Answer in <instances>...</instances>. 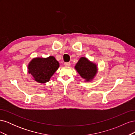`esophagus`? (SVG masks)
<instances>
[{"label": "esophagus", "mask_w": 135, "mask_h": 135, "mask_svg": "<svg viewBox=\"0 0 135 135\" xmlns=\"http://www.w3.org/2000/svg\"><path fill=\"white\" fill-rule=\"evenodd\" d=\"M64 65H65V66H70L71 64H70V62H65Z\"/></svg>", "instance_id": "1"}]
</instances>
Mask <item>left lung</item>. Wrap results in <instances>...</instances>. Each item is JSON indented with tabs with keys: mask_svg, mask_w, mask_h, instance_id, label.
Returning <instances> with one entry per match:
<instances>
[{
	"mask_svg": "<svg viewBox=\"0 0 135 135\" xmlns=\"http://www.w3.org/2000/svg\"><path fill=\"white\" fill-rule=\"evenodd\" d=\"M75 69L79 75L87 80H90L96 74V65L85 57H81L75 65Z\"/></svg>",
	"mask_w": 135,
	"mask_h": 135,
	"instance_id": "obj_1",
	"label": "left lung"
}]
</instances>
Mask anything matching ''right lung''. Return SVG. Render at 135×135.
Here are the masks:
<instances>
[{
    "mask_svg": "<svg viewBox=\"0 0 135 135\" xmlns=\"http://www.w3.org/2000/svg\"><path fill=\"white\" fill-rule=\"evenodd\" d=\"M59 63L54 57L47 59L36 58L32 59L28 65V73L34 80L39 83H46L57 70Z\"/></svg>",
    "mask_w": 135,
    "mask_h": 135,
    "instance_id": "add662e5",
    "label": "right lung"
}]
</instances>
